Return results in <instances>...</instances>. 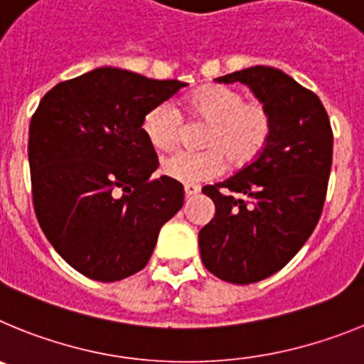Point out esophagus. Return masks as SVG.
<instances>
[{"instance_id": "esophagus-1", "label": "esophagus", "mask_w": 364, "mask_h": 364, "mask_svg": "<svg viewBox=\"0 0 364 364\" xmlns=\"http://www.w3.org/2000/svg\"><path fill=\"white\" fill-rule=\"evenodd\" d=\"M184 191H186V197L189 198V197H195V195L200 191V188H198V186H195V184H186Z\"/></svg>"}]
</instances>
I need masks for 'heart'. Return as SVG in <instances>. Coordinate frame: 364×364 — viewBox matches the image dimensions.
Segmentation results:
<instances>
[{
	"label": "heart",
	"instance_id": "b5f03b06",
	"mask_svg": "<svg viewBox=\"0 0 364 364\" xmlns=\"http://www.w3.org/2000/svg\"><path fill=\"white\" fill-rule=\"evenodd\" d=\"M191 122L205 127L200 133L202 151H176L166 156L162 173L184 184H200L224 171L250 166L272 140L273 111L264 100L250 98L235 87L208 85L191 92L184 102ZM142 131L159 151L171 149L184 134V120L171 102H160L146 112Z\"/></svg>",
	"mask_w": 364,
	"mask_h": 364
}]
</instances>
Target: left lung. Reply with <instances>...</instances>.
<instances>
[{
  "mask_svg": "<svg viewBox=\"0 0 364 364\" xmlns=\"http://www.w3.org/2000/svg\"><path fill=\"white\" fill-rule=\"evenodd\" d=\"M215 82L246 83L275 118L255 162L202 188L215 202V217L198 233L202 262L222 281L252 284L284 268L317 226L332 169V125L319 96L273 67Z\"/></svg>",
  "mask_w": 364,
  "mask_h": 364,
  "instance_id": "1",
  "label": "left lung"
}]
</instances>
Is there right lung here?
<instances>
[{
	"instance_id": "right-lung-1",
	"label": "right lung",
	"mask_w": 364,
	"mask_h": 364,
	"mask_svg": "<svg viewBox=\"0 0 364 364\" xmlns=\"http://www.w3.org/2000/svg\"><path fill=\"white\" fill-rule=\"evenodd\" d=\"M186 87L102 67L54 85L28 125L32 204L45 237L85 277L114 282L146 268L184 188L153 178L142 120Z\"/></svg>"
}]
</instances>
